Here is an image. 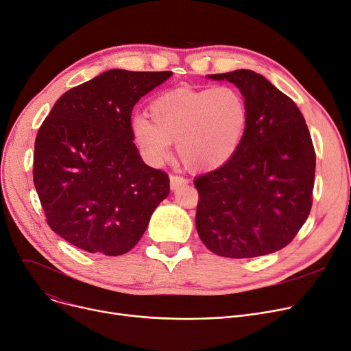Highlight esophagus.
Masks as SVG:
<instances>
[{
    "mask_svg": "<svg viewBox=\"0 0 351 351\" xmlns=\"http://www.w3.org/2000/svg\"><path fill=\"white\" fill-rule=\"evenodd\" d=\"M169 180H171V189H172V191H176L178 188H180L182 185H186V183L189 182L186 178L178 176V175H171V176H169Z\"/></svg>",
    "mask_w": 351,
    "mask_h": 351,
    "instance_id": "1",
    "label": "esophagus"
}]
</instances>
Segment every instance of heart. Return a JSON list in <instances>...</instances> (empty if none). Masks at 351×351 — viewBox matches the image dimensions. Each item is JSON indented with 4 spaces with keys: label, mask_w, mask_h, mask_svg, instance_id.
Here are the masks:
<instances>
[{
    "label": "heart",
    "mask_w": 351,
    "mask_h": 351,
    "mask_svg": "<svg viewBox=\"0 0 351 351\" xmlns=\"http://www.w3.org/2000/svg\"><path fill=\"white\" fill-rule=\"evenodd\" d=\"M151 122L136 117L134 141L151 165L171 156L176 142L180 159L195 171H213L225 165L241 143L247 108L241 92L232 86L189 88L165 92L149 105Z\"/></svg>",
    "instance_id": "1"
}]
</instances>
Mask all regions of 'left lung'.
I'll list each match as a JSON object with an SVG mask.
<instances>
[{"mask_svg": "<svg viewBox=\"0 0 351 351\" xmlns=\"http://www.w3.org/2000/svg\"><path fill=\"white\" fill-rule=\"evenodd\" d=\"M208 78L239 88L247 123L233 156L195 179L197 234L217 256L274 253L293 241L311 209L316 154L306 121L261 73L236 69Z\"/></svg>", "mask_w": 351, "mask_h": 351, "instance_id": "1", "label": "left lung"}]
</instances>
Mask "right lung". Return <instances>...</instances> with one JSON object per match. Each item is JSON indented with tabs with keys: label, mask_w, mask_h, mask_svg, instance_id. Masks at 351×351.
Here are the masks:
<instances>
[{
	"label": "right lung",
	"mask_w": 351,
	"mask_h": 351,
	"mask_svg": "<svg viewBox=\"0 0 351 351\" xmlns=\"http://www.w3.org/2000/svg\"><path fill=\"white\" fill-rule=\"evenodd\" d=\"M171 71L110 69L55 102L35 139L34 185L49 228L89 253L119 256L169 195V178L134 143L135 104Z\"/></svg>",
	"instance_id": "right-lung-1"
}]
</instances>
